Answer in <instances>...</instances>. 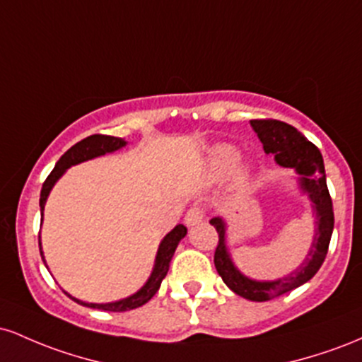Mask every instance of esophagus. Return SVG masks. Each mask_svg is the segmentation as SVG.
Segmentation results:
<instances>
[{"label": "esophagus", "mask_w": 362, "mask_h": 362, "mask_svg": "<svg viewBox=\"0 0 362 362\" xmlns=\"http://www.w3.org/2000/svg\"><path fill=\"white\" fill-rule=\"evenodd\" d=\"M204 216H206V214H204V209H202V207L194 206V207H190L189 211H187L184 221H185L187 226H195V224L202 223V219H204Z\"/></svg>", "instance_id": "obj_1"}]
</instances>
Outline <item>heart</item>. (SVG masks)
I'll list each match as a JSON object with an SVG mask.
<instances>
[{"label": "heart", "mask_w": 362, "mask_h": 362, "mask_svg": "<svg viewBox=\"0 0 362 362\" xmlns=\"http://www.w3.org/2000/svg\"><path fill=\"white\" fill-rule=\"evenodd\" d=\"M236 160H238V151L231 144H218L209 151V165L216 173H226L235 167ZM252 165L247 161H238L236 163V173L240 178L250 175Z\"/></svg>", "instance_id": "b5f03b06"}]
</instances>
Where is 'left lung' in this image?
I'll return each instance as SVG.
<instances>
[{
	"instance_id": "1",
	"label": "left lung",
	"mask_w": 362,
	"mask_h": 362,
	"mask_svg": "<svg viewBox=\"0 0 362 362\" xmlns=\"http://www.w3.org/2000/svg\"><path fill=\"white\" fill-rule=\"evenodd\" d=\"M250 126L264 144V151L267 155H274L279 167L293 168L296 172L298 187L310 199L311 213L315 216V235L306 259L286 276L267 281L252 279L236 267L228 248L226 221L221 216H216L209 221L219 235V243L214 252V265L224 284L245 300L269 301L300 288L322 267L334 231V207L327 189L322 153L313 143H310L296 127L281 120H250Z\"/></svg>"
}]
</instances>
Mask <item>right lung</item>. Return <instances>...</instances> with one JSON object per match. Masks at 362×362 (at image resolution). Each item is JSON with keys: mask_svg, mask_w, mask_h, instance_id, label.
Returning <instances> with one entry per match:
<instances>
[{"mask_svg": "<svg viewBox=\"0 0 362 362\" xmlns=\"http://www.w3.org/2000/svg\"><path fill=\"white\" fill-rule=\"evenodd\" d=\"M126 144H127V141L122 138L93 134V136H88V138L81 139L80 143H76L74 146L69 148L68 151H66L64 155L59 158V161L56 163V167H54L51 175L45 178L42 190H40L39 204H40V216H42V221H44V207H45V202H47L49 194H51L52 187L56 185V182L59 180V178L64 175L66 172H68V168L74 167V165H80V163H83V161H88V160H93V158L119 151V149H122ZM185 235H187V228L184 226V224H177V226L173 228L170 233L165 235V238L160 242V247H158V252L155 257V265H153V271H151V274H149L148 281L144 282V284L141 286V288L136 291L134 294H131V296L122 298V300L112 301V303H88V301L78 300V298H74L69 293H66V291L64 293L68 294L73 301L80 303V305L88 306V308H93V310L127 311V310L139 308V306H143L144 303H148L149 300H151V298L156 294V291L160 289L161 281L165 279V276H167V272H168L170 260H172V257L177 250L178 243H180V240L184 238ZM39 248H40V255H42L45 267H47V262H45V257L42 252V242H40V238H39Z\"/></svg>", "mask_w": 362, "mask_h": 362, "instance_id": "right-lung-1", "label": "right lung"}]
</instances>
